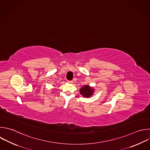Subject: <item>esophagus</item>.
Wrapping results in <instances>:
<instances>
[{
    "label": "esophagus",
    "mask_w": 150,
    "mask_h": 150,
    "mask_svg": "<svg viewBox=\"0 0 150 150\" xmlns=\"http://www.w3.org/2000/svg\"><path fill=\"white\" fill-rule=\"evenodd\" d=\"M68 82L69 83H71V84H72L73 82V81H68Z\"/></svg>",
    "instance_id": "1"
}]
</instances>
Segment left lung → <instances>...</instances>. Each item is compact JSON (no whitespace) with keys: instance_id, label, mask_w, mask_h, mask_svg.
<instances>
[{"instance_id":"obj_1","label":"left lung","mask_w":150,"mask_h":150,"mask_svg":"<svg viewBox=\"0 0 150 150\" xmlns=\"http://www.w3.org/2000/svg\"><path fill=\"white\" fill-rule=\"evenodd\" d=\"M94 91V90L92 87H90L89 85H86L80 88V93L83 97L87 98L91 97L93 95Z\"/></svg>"}]
</instances>
